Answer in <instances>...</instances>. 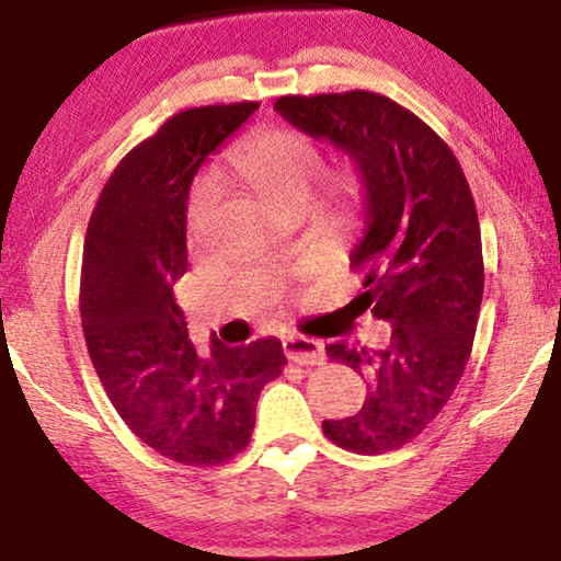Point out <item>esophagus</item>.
Masks as SVG:
<instances>
[{"mask_svg": "<svg viewBox=\"0 0 561 561\" xmlns=\"http://www.w3.org/2000/svg\"><path fill=\"white\" fill-rule=\"evenodd\" d=\"M282 348H285V356L289 362L300 364V367H318V364L325 362L323 343L308 339V335H287L282 341Z\"/></svg>", "mask_w": 561, "mask_h": 561, "instance_id": "esophagus-1", "label": "esophagus"}]
</instances>
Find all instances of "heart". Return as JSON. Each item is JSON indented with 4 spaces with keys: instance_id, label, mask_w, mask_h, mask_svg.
Segmentation results:
<instances>
[{
    "instance_id": "1",
    "label": "heart",
    "mask_w": 561,
    "mask_h": 561,
    "mask_svg": "<svg viewBox=\"0 0 561 561\" xmlns=\"http://www.w3.org/2000/svg\"><path fill=\"white\" fill-rule=\"evenodd\" d=\"M323 169V153L318 140L297 128H264L256 136L243 140L228 156V174L251 190L256 197L276 210L308 205L316 182ZM364 194V182L358 169L341 167L328 171L320 186V205L333 218H346ZM218 197L213 182L194 186L190 197V230L197 233L205 215Z\"/></svg>"
}]
</instances>
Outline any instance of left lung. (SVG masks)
Returning a JSON list of instances; mask_svg holds the SVG:
<instances>
[{
    "label": "left lung",
    "instance_id": "8db88e82",
    "mask_svg": "<svg viewBox=\"0 0 561 561\" xmlns=\"http://www.w3.org/2000/svg\"><path fill=\"white\" fill-rule=\"evenodd\" d=\"M274 110L356 163L367 230L351 251L364 272L354 302L392 325L379 351L325 348L367 377L369 392L356 415L323 421V433L354 454L400 449L442 413L472 354L484 289L472 190L451 148L390 96L287 94Z\"/></svg>",
    "mask_w": 561,
    "mask_h": 561
}]
</instances>
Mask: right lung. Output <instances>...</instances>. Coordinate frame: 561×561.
I'll list each match as a JSON object with an SVG mask.
<instances>
[{"label": "right lung", "mask_w": 561, "mask_h": 561, "mask_svg": "<svg viewBox=\"0 0 561 561\" xmlns=\"http://www.w3.org/2000/svg\"><path fill=\"white\" fill-rule=\"evenodd\" d=\"M259 102L184 110L102 186L81 259V328L96 377L140 442L215 467L251 442L256 402L287 364L282 341H215L197 354L174 300L186 268V197L203 161Z\"/></svg>", "instance_id": "right-lung-1"}]
</instances>
